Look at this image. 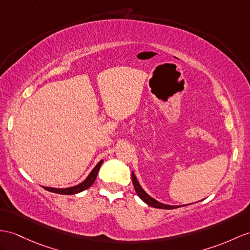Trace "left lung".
<instances>
[{"label": "left lung", "instance_id": "1", "mask_svg": "<svg viewBox=\"0 0 250 250\" xmlns=\"http://www.w3.org/2000/svg\"><path fill=\"white\" fill-rule=\"evenodd\" d=\"M131 178H132V184H133V187H135V190L138 194V196L141 198L143 202L145 204H147L148 206L150 207H154V208H158V209H167V210H171V209H176V208H180V207H185L187 205H184V206H171V205H166V204H162L160 202H158V200H156L155 198H153L151 196H149L147 193H146L142 187L140 186L139 181L136 177L135 173H131Z\"/></svg>", "mask_w": 250, "mask_h": 250}]
</instances>
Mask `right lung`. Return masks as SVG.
I'll list each match as a JSON object with an SVG mask.
<instances>
[{
    "mask_svg": "<svg viewBox=\"0 0 250 250\" xmlns=\"http://www.w3.org/2000/svg\"><path fill=\"white\" fill-rule=\"evenodd\" d=\"M103 164V160H101L99 163L96 164L95 167L91 171V173L88 175V177L84 179L81 184L74 186V187H70V188H51V187H43L46 191L52 192V193H57V194H62V195H73V194H77L81 193L83 191L86 190V188H90L93 185V182L96 179L97 173L100 171V167Z\"/></svg>",
    "mask_w": 250,
    "mask_h": 250,
    "instance_id": "right-lung-1",
    "label": "right lung"
}]
</instances>
